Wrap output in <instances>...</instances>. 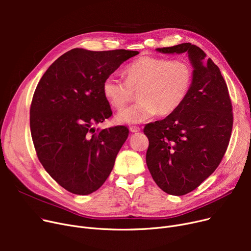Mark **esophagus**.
<instances>
[{
    "instance_id": "esophagus-1",
    "label": "esophagus",
    "mask_w": 251,
    "mask_h": 251,
    "mask_svg": "<svg viewBox=\"0 0 251 251\" xmlns=\"http://www.w3.org/2000/svg\"><path fill=\"white\" fill-rule=\"evenodd\" d=\"M130 131H131V132H132V133H135V132H139V131H140V128L138 127V126H135V125H133V126H130Z\"/></svg>"
}]
</instances>
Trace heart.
<instances>
[{
    "label": "heart",
    "mask_w": 251,
    "mask_h": 251,
    "mask_svg": "<svg viewBox=\"0 0 251 251\" xmlns=\"http://www.w3.org/2000/svg\"><path fill=\"white\" fill-rule=\"evenodd\" d=\"M126 80L104 78L102 95L111 107L122 111L138 95V101L117 115L119 123H140L155 116H169L187 100L194 80V67L185 60L142 56L124 71Z\"/></svg>",
    "instance_id": "heart-1"
}]
</instances>
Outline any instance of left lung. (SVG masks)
I'll list each match as a JSON object with an SVG mask.
<instances>
[{
	"instance_id": "left-lung-1",
	"label": "left lung",
	"mask_w": 251,
	"mask_h": 251,
	"mask_svg": "<svg viewBox=\"0 0 251 251\" xmlns=\"http://www.w3.org/2000/svg\"><path fill=\"white\" fill-rule=\"evenodd\" d=\"M156 50L187 51L194 67L192 88L181 108L143 129L152 179L163 191L180 196L199 187L222 162L233 127L232 102L219 67L201 48L185 43Z\"/></svg>"
}]
</instances>
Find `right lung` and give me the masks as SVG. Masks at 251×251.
I'll use <instances>...</instances> for the list:
<instances>
[{"mask_svg":"<svg viewBox=\"0 0 251 251\" xmlns=\"http://www.w3.org/2000/svg\"><path fill=\"white\" fill-rule=\"evenodd\" d=\"M136 50L73 49L52 63L39 80L30 105V131L39 162L60 186L87 195L112 172L129 129H95L113 112L101 86Z\"/></svg>","mask_w":251,"mask_h":251,"instance_id":"1","label":"right lung"}]
</instances>
